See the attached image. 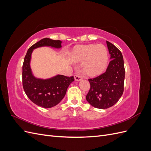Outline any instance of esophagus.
Returning <instances> with one entry per match:
<instances>
[{"instance_id":"obj_1","label":"esophagus","mask_w":151,"mask_h":151,"mask_svg":"<svg viewBox=\"0 0 151 151\" xmlns=\"http://www.w3.org/2000/svg\"><path fill=\"white\" fill-rule=\"evenodd\" d=\"M74 79L77 81H79L83 79V77H82L80 75H75L74 76Z\"/></svg>"}]
</instances>
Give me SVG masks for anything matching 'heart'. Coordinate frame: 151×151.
<instances>
[{
  "label": "heart",
  "mask_w": 151,
  "mask_h": 151,
  "mask_svg": "<svg viewBox=\"0 0 151 151\" xmlns=\"http://www.w3.org/2000/svg\"><path fill=\"white\" fill-rule=\"evenodd\" d=\"M73 57L77 62L85 60L83 70L89 76L100 74L106 68L108 60V50L101 44L77 46L74 49Z\"/></svg>",
  "instance_id": "b5f03b06"
}]
</instances>
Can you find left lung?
<instances>
[{
    "label": "left lung",
    "instance_id": "left-lung-1",
    "mask_svg": "<svg viewBox=\"0 0 151 151\" xmlns=\"http://www.w3.org/2000/svg\"><path fill=\"white\" fill-rule=\"evenodd\" d=\"M112 60L106 72L88 81L91 88L86 98L93 106L106 109L113 106L121 98L124 90L125 67L121 52L106 41Z\"/></svg>",
    "mask_w": 151,
    "mask_h": 151
}]
</instances>
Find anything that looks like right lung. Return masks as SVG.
I'll use <instances>...</instances> for the list:
<instances>
[{"mask_svg":"<svg viewBox=\"0 0 151 151\" xmlns=\"http://www.w3.org/2000/svg\"><path fill=\"white\" fill-rule=\"evenodd\" d=\"M62 42L45 38L28 49L22 65V86L27 96L38 106L45 108L56 106L65 96L68 86L74 81L73 76L57 75L48 79H37L32 74L30 60L33 50L44 46L60 48Z\"/></svg>","mask_w":151,"mask_h":151,"instance_id":"add662e5","label":"right lung"}]
</instances>
